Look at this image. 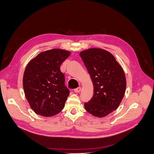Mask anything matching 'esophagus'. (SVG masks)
<instances>
[{"mask_svg":"<svg viewBox=\"0 0 154 154\" xmlns=\"http://www.w3.org/2000/svg\"><path fill=\"white\" fill-rule=\"evenodd\" d=\"M81 90H82V88H81L80 87H79V88H77L74 89V91H75V93H79V92L81 91Z\"/></svg>","mask_w":154,"mask_h":154,"instance_id":"34e87169","label":"esophagus"}]
</instances>
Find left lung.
<instances>
[{"label": "left lung", "instance_id": "1", "mask_svg": "<svg viewBox=\"0 0 154 154\" xmlns=\"http://www.w3.org/2000/svg\"><path fill=\"white\" fill-rule=\"evenodd\" d=\"M94 85V95L85 110L103 118L118 108L125 96L126 77L122 66L110 52L89 48L79 53Z\"/></svg>", "mask_w": 154, "mask_h": 154}]
</instances>
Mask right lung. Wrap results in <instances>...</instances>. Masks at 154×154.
Listing matches in <instances>:
<instances>
[{
	"label": "right lung",
	"instance_id": "add662e5",
	"mask_svg": "<svg viewBox=\"0 0 154 154\" xmlns=\"http://www.w3.org/2000/svg\"><path fill=\"white\" fill-rule=\"evenodd\" d=\"M71 52L52 49L38 54L25 69V96L35 113L45 117L54 116L65 107L69 90L65 85L60 65Z\"/></svg>",
	"mask_w": 154,
	"mask_h": 154
}]
</instances>
